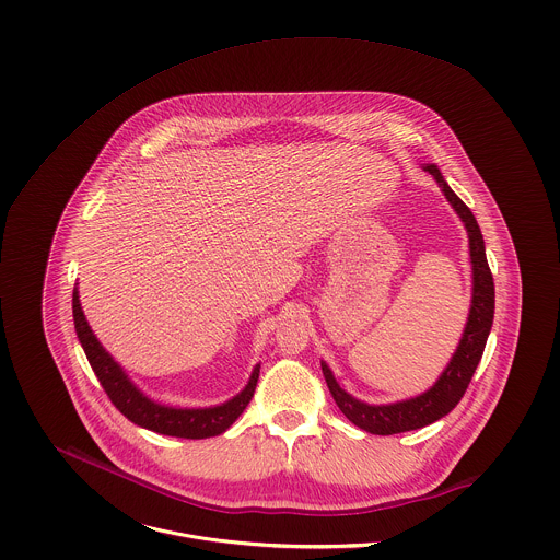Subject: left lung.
<instances>
[{"label": "left lung", "mask_w": 560, "mask_h": 560, "mask_svg": "<svg viewBox=\"0 0 560 560\" xmlns=\"http://www.w3.org/2000/svg\"><path fill=\"white\" fill-rule=\"evenodd\" d=\"M424 170L429 174H433V178L440 183L444 196L448 198V202L453 205V209L459 213L462 222L468 229L472 276H475L472 306H470V317L466 323L462 342H459L451 364L446 366L442 377L435 382V386L416 399L400 400L393 405H366V402L347 395L336 384L327 364H320L327 388L336 400V405L340 407V411L355 427H360L369 433H375V435H395L402 431L420 429V427H427V424L440 420L442 416H446L466 395V390L472 382V375L479 366L482 351H485V342H487V336H489V329L493 323V276L487 265L485 241L480 235L477 218L466 207V202L448 187V183L444 180L438 165H427Z\"/></svg>", "instance_id": "left-lung-1"}]
</instances>
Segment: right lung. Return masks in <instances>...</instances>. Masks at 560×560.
<instances>
[{
    "instance_id": "obj_1",
    "label": "right lung",
    "mask_w": 560,
    "mask_h": 560,
    "mask_svg": "<svg viewBox=\"0 0 560 560\" xmlns=\"http://www.w3.org/2000/svg\"><path fill=\"white\" fill-rule=\"evenodd\" d=\"M73 319H75V331H78L81 347L85 351V358H88L94 375L98 377L105 395L116 405V409L122 416H127L131 422L144 427V429H151L161 435L187 438V440L213 438V435L224 433L240 418L243 409L247 407V402L252 400L260 366L254 369L245 390L224 405L207 407V409H174V407L153 402L127 380L122 369L98 345L96 336L92 334L88 320L81 313L78 289L73 291Z\"/></svg>"
}]
</instances>
